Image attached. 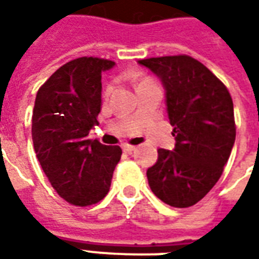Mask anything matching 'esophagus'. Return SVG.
Wrapping results in <instances>:
<instances>
[{"mask_svg":"<svg viewBox=\"0 0 259 259\" xmlns=\"http://www.w3.org/2000/svg\"><path fill=\"white\" fill-rule=\"evenodd\" d=\"M123 150L126 152H132V151H135L136 150V146H132V144H129V143H123Z\"/></svg>","mask_w":259,"mask_h":259,"instance_id":"obj_1","label":"esophagus"}]
</instances>
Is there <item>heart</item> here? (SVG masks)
I'll return each instance as SVG.
<instances>
[{
  "label": "heart",
  "instance_id": "obj_1",
  "mask_svg": "<svg viewBox=\"0 0 259 259\" xmlns=\"http://www.w3.org/2000/svg\"><path fill=\"white\" fill-rule=\"evenodd\" d=\"M148 81H152V80L150 79V77H144V79L141 80V81H140V84H139V85L144 84V83H148ZM109 90H111V87H108V90H107V91H109Z\"/></svg>",
  "mask_w": 259,
  "mask_h": 259
}]
</instances>
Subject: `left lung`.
Returning a JSON list of instances; mask_svg holds the SVG:
<instances>
[{
	"label": "left lung",
	"mask_w": 259,
	"mask_h": 259,
	"mask_svg": "<svg viewBox=\"0 0 259 259\" xmlns=\"http://www.w3.org/2000/svg\"><path fill=\"white\" fill-rule=\"evenodd\" d=\"M161 77L174 126V151L158 150L147 178L165 204L187 208L202 200L221 178L236 139L233 101L205 65L180 54L139 61Z\"/></svg>",
	"instance_id": "1"
}]
</instances>
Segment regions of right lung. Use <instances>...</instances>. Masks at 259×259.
Returning a JSON list of instances; mask_svg holds the SVG:
<instances>
[{
  "label": "right lung",
  "mask_w": 259,
  "mask_h": 259,
  "mask_svg": "<svg viewBox=\"0 0 259 259\" xmlns=\"http://www.w3.org/2000/svg\"><path fill=\"white\" fill-rule=\"evenodd\" d=\"M113 65L97 57L76 58L37 91L31 118L34 151L54 190L72 205L101 201L120 161V147L89 139L101 111V72Z\"/></svg>",
  "instance_id": "add662e5"
}]
</instances>
